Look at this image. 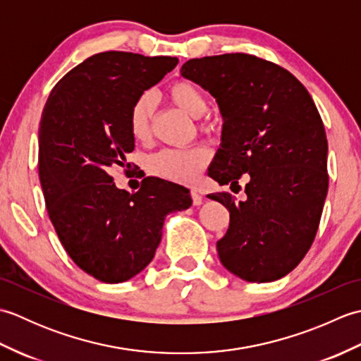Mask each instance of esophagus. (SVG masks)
Listing matches in <instances>:
<instances>
[{
  "instance_id": "34e87169",
  "label": "esophagus",
  "mask_w": 361,
  "mask_h": 361,
  "mask_svg": "<svg viewBox=\"0 0 361 361\" xmlns=\"http://www.w3.org/2000/svg\"><path fill=\"white\" fill-rule=\"evenodd\" d=\"M190 197H192V203H194V206H200L202 203H203V197H202V194L198 192L197 189H192L190 190Z\"/></svg>"
}]
</instances>
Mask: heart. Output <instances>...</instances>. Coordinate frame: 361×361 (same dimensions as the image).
Here are the masks:
<instances>
[{"mask_svg":"<svg viewBox=\"0 0 361 361\" xmlns=\"http://www.w3.org/2000/svg\"><path fill=\"white\" fill-rule=\"evenodd\" d=\"M167 96L173 105L194 119L203 118L208 111V101L202 90L190 82H175L169 88ZM153 110H155V101L152 94L145 93L136 99L128 116V128L133 140L140 142L149 140ZM204 128L208 127L204 126ZM208 161L209 153L202 147L166 149L153 155L147 166L153 175L161 176V178L190 183L203 171Z\"/></svg>","mask_w":361,"mask_h":361,"instance_id":"heart-1","label":"heart"}]
</instances>
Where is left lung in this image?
<instances>
[{
  "mask_svg": "<svg viewBox=\"0 0 361 361\" xmlns=\"http://www.w3.org/2000/svg\"><path fill=\"white\" fill-rule=\"evenodd\" d=\"M180 73L216 99L224 119L208 175L229 188L248 178L245 202L208 195L229 211L220 262L247 282L281 279L307 255L327 195V137L315 102L293 74L250 54L192 59Z\"/></svg>",
  "mask_w": 361,
  "mask_h": 361,
  "instance_id": "8db88e82",
  "label": "left lung"
}]
</instances>
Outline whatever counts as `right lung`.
<instances>
[{"instance_id":"add662e5","label":"right lung","mask_w":361,"mask_h":361,"mask_svg":"<svg viewBox=\"0 0 361 361\" xmlns=\"http://www.w3.org/2000/svg\"><path fill=\"white\" fill-rule=\"evenodd\" d=\"M176 57L106 51L83 60L52 88L38 128V175L49 219L83 271L105 283L135 278L161 242L166 216L192 204L189 189L147 176L135 194L109 169L127 161L128 116Z\"/></svg>"}]
</instances>
